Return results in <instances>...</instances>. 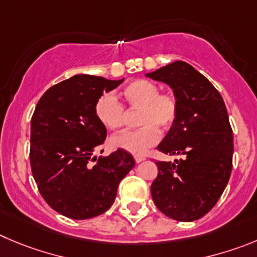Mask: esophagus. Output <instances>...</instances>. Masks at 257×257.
Instances as JSON below:
<instances>
[{
  "label": "esophagus",
  "mask_w": 257,
  "mask_h": 257,
  "mask_svg": "<svg viewBox=\"0 0 257 257\" xmlns=\"http://www.w3.org/2000/svg\"><path fill=\"white\" fill-rule=\"evenodd\" d=\"M134 160H136L137 164H140V162L145 161L146 157H145V156H134Z\"/></svg>",
  "instance_id": "34e87169"
}]
</instances>
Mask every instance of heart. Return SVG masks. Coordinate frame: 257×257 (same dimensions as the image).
<instances>
[{"instance_id": "b5f03b06", "label": "heart", "mask_w": 257, "mask_h": 257, "mask_svg": "<svg viewBox=\"0 0 257 257\" xmlns=\"http://www.w3.org/2000/svg\"><path fill=\"white\" fill-rule=\"evenodd\" d=\"M161 87L148 80H136L121 91L129 109L141 110L138 115L140 129L124 131L110 138L114 148L133 155H145L148 148L158 142L162 131H169L176 121L179 101L172 92H160ZM95 115L102 126L109 131L120 128L125 121L123 104L112 93H104L95 104Z\"/></svg>"}]
</instances>
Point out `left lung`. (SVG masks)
<instances>
[{"label": "left lung", "instance_id": "obj_1", "mask_svg": "<svg viewBox=\"0 0 257 257\" xmlns=\"http://www.w3.org/2000/svg\"><path fill=\"white\" fill-rule=\"evenodd\" d=\"M146 76L167 83L179 101L176 121L157 150L181 158L156 162L153 203L172 219L196 220L214 207L231 176L233 134L226 105L209 80L186 62Z\"/></svg>", "mask_w": 257, "mask_h": 257}]
</instances>
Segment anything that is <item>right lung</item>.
<instances>
[{
  "label": "right lung",
  "mask_w": 257,
  "mask_h": 257,
  "mask_svg": "<svg viewBox=\"0 0 257 257\" xmlns=\"http://www.w3.org/2000/svg\"><path fill=\"white\" fill-rule=\"evenodd\" d=\"M123 81L76 74L38 101L31 117V172L48 205L62 215L88 219L106 212L119 183L136 165L123 150L92 157L106 138L95 115L96 101Z\"/></svg>",
  "instance_id": "add662e5"
}]
</instances>
